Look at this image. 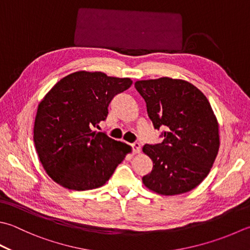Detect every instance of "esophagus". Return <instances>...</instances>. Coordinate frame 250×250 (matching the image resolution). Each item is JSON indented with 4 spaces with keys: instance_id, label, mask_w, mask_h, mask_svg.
I'll use <instances>...</instances> for the list:
<instances>
[{
    "instance_id": "esophagus-1",
    "label": "esophagus",
    "mask_w": 250,
    "mask_h": 250,
    "mask_svg": "<svg viewBox=\"0 0 250 250\" xmlns=\"http://www.w3.org/2000/svg\"><path fill=\"white\" fill-rule=\"evenodd\" d=\"M132 146V150H133V154H139L140 150H141V145L138 142H134V143L131 144Z\"/></svg>"
}]
</instances>
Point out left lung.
I'll return each instance as SVG.
<instances>
[{
    "instance_id": "left-lung-1",
    "label": "left lung",
    "mask_w": 250,
    "mask_h": 250,
    "mask_svg": "<svg viewBox=\"0 0 250 250\" xmlns=\"http://www.w3.org/2000/svg\"><path fill=\"white\" fill-rule=\"evenodd\" d=\"M154 128L164 141L143 147L153 170L142 179L160 195L189 192L212 168L220 146L219 125L207 97L192 83L163 77L135 82Z\"/></svg>"
}]
</instances>
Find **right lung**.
I'll list each match as a JSON object with an SVG mask.
<instances>
[{"instance_id":"obj_1","label":"right lung","mask_w":250,"mask_h":250,"mask_svg":"<svg viewBox=\"0 0 250 250\" xmlns=\"http://www.w3.org/2000/svg\"><path fill=\"white\" fill-rule=\"evenodd\" d=\"M131 84L130 78L77 71L62 78L43 97L34 120L33 141L54 182L86 190L109 180L130 146L92 129L106 119L114 96Z\"/></svg>"}]
</instances>
